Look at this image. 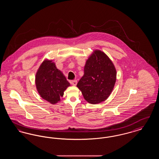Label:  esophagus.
<instances>
[{"instance_id": "obj_1", "label": "esophagus", "mask_w": 159, "mask_h": 159, "mask_svg": "<svg viewBox=\"0 0 159 159\" xmlns=\"http://www.w3.org/2000/svg\"><path fill=\"white\" fill-rule=\"evenodd\" d=\"M70 83H71V84L72 85L76 86V84H77V80H74L70 81Z\"/></svg>"}]
</instances>
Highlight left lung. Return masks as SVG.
I'll return each instance as SVG.
<instances>
[{
	"label": "left lung",
	"instance_id": "1",
	"mask_svg": "<svg viewBox=\"0 0 159 159\" xmlns=\"http://www.w3.org/2000/svg\"><path fill=\"white\" fill-rule=\"evenodd\" d=\"M116 70L106 53L95 50L86 61L84 75L77 84L84 98L96 104L106 100L113 89Z\"/></svg>",
	"mask_w": 159,
	"mask_h": 159
}]
</instances>
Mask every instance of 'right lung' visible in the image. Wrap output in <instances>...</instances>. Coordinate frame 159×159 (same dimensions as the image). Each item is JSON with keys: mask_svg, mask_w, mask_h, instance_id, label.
<instances>
[{"mask_svg": "<svg viewBox=\"0 0 159 159\" xmlns=\"http://www.w3.org/2000/svg\"><path fill=\"white\" fill-rule=\"evenodd\" d=\"M36 85L40 97L51 104L60 101L64 92L70 84L52 61L45 60L36 75Z\"/></svg>", "mask_w": 159, "mask_h": 159, "instance_id": "right-lung-1", "label": "right lung"}]
</instances>
